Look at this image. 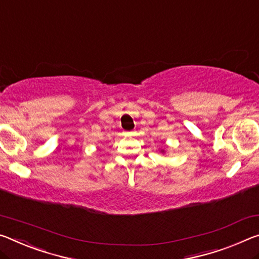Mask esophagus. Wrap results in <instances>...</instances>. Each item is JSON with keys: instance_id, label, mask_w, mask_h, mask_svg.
<instances>
[{"instance_id": "34e87169", "label": "esophagus", "mask_w": 259, "mask_h": 259, "mask_svg": "<svg viewBox=\"0 0 259 259\" xmlns=\"http://www.w3.org/2000/svg\"><path fill=\"white\" fill-rule=\"evenodd\" d=\"M126 136H131V133H125Z\"/></svg>"}]
</instances>
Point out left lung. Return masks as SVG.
Returning <instances> with one entry per match:
<instances>
[{
  "mask_svg": "<svg viewBox=\"0 0 259 259\" xmlns=\"http://www.w3.org/2000/svg\"><path fill=\"white\" fill-rule=\"evenodd\" d=\"M160 153H165V149H160Z\"/></svg>",
  "mask_w": 259,
  "mask_h": 259,
  "instance_id": "left-lung-1",
  "label": "left lung"
}]
</instances>
